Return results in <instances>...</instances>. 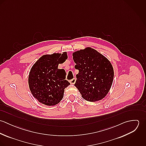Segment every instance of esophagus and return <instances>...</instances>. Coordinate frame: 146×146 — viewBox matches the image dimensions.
<instances>
[{
  "label": "esophagus",
  "mask_w": 146,
  "mask_h": 146,
  "mask_svg": "<svg viewBox=\"0 0 146 146\" xmlns=\"http://www.w3.org/2000/svg\"><path fill=\"white\" fill-rule=\"evenodd\" d=\"M75 82H76V79H75V78L72 79V80H71L70 81V83L71 84H74L75 83Z\"/></svg>",
  "instance_id": "obj_1"
}]
</instances>
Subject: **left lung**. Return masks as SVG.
<instances>
[{
  "instance_id": "8db88e82",
  "label": "left lung",
  "mask_w": 146,
  "mask_h": 146,
  "mask_svg": "<svg viewBox=\"0 0 146 146\" xmlns=\"http://www.w3.org/2000/svg\"><path fill=\"white\" fill-rule=\"evenodd\" d=\"M75 68L79 70L74 84L85 100L96 102L107 94L112 84V65L104 55L90 47L72 53Z\"/></svg>"
}]
</instances>
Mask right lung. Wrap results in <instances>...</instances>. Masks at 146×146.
Wrapping results in <instances>:
<instances>
[{"mask_svg": "<svg viewBox=\"0 0 146 146\" xmlns=\"http://www.w3.org/2000/svg\"><path fill=\"white\" fill-rule=\"evenodd\" d=\"M67 59L66 52L62 54H45L32 66L29 75V86L32 94L39 102L54 106L62 100L64 89L70 83L65 80V71L58 67Z\"/></svg>", "mask_w": 146, "mask_h": 146, "instance_id": "add662e5", "label": "right lung"}]
</instances>
